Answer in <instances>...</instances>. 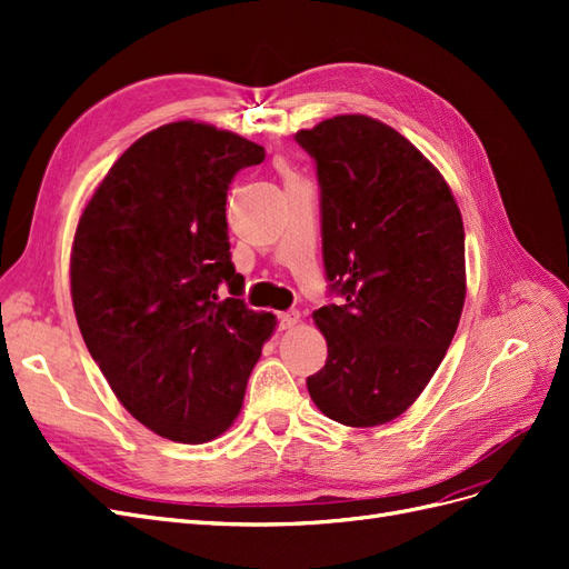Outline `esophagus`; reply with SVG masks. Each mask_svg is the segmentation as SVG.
<instances>
[{"label": "esophagus", "instance_id": "34e87169", "mask_svg": "<svg viewBox=\"0 0 569 569\" xmlns=\"http://www.w3.org/2000/svg\"><path fill=\"white\" fill-rule=\"evenodd\" d=\"M299 320H301L299 311H284V313H280V327H282V330H291V327L299 325Z\"/></svg>", "mask_w": 569, "mask_h": 569}]
</instances>
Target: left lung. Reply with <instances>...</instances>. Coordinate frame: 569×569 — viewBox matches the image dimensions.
I'll return each instance as SVG.
<instances>
[{"label":"left lung","mask_w":569,"mask_h":569,"mask_svg":"<svg viewBox=\"0 0 569 569\" xmlns=\"http://www.w3.org/2000/svg\"><path fill=\"white\" fill-rule=\"evenodd\" d=\"M295 140L316 161L322 261L339 303L313 313L325 368L306 380L341 425L399 418L432 380L465 303V230L439 170L368 116H335Z\"/></svg>","instance_id":"obj_1"}]
</instances>
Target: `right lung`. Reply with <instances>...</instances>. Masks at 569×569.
Wrapping results in <instances>:
<instances>
[{
	"mask_svg": "<svg viewBox=\"0 0 569 569\" xmlns=\"http://www.w3.org/2000/svg\"><path fill=\"white\" fill-rule=\"evenodd\" d=\"M263 159L261 144L228 130L161 126L111 166L78 222L71 297L82 339L130 416L170 441L226 432L278 325L237 299L244 278L226 220L237 170Z\"/></svg>",
	"mask_w": 569,
	"mask_h": 569,
	"instance_id": "obj_1",
	"label": "right lung"
}]
</instances>
